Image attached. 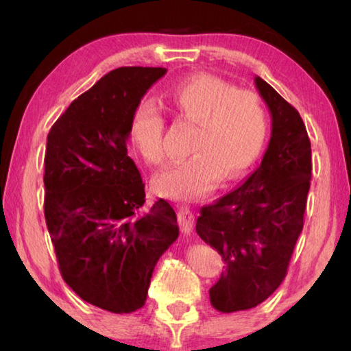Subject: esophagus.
<instances>
[{"label":"esophagus","instance_id":"obj_1","mask_svg":"<svg viewBox=\"0 0 351 351\" xmlns=\"http://www.w3.org/2000/svg\"><path fill=\"white\" fill-rule=\"evenodd\" d=\"M178 221H180L181 230L184 234H190L195 224V217L189 206H180L178 207Z\"/></svg>","mask_w":351,"mask_h":351}]
</instances>
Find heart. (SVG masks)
I'll return each instance as SVG.
<instances>
[{
    "label": "heart",
    "mask_w": 351,
    "mask_h": 351,
    "mask_svg": "<svg viewBox=\"0 0 351 351\" xmlns=\"http://www.w3.org/2000/svg\"><path fill=\"white\" fill-rule=\"evenodd\" d=\"M165 105L176 117L195 123L189 152L193 153L154 180L159 193L170 198H195L212 190L219 180H235L258 158L268 117L257 94L234 90L218 77L195 74L167 93ZM164 117L156 104L142 100L130 125L134 147L145 161L167 162Z\"/></svg>",
    "instance_id": "obj_1"
}]
</instances>
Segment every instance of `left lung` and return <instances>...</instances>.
<instances>
[{
    "label": "left lung",
    "mask_w": 351,
    "mask_h": 351,
    "mask_svg": "<svg viewBox=\"0 0 351 351\" xmlns=\"http://www.w3.org/2000/svg\"><path fill=\"white\" fill-rule=\"evenodd\" d=\"M271 111V139L261 164L239 189L204 206L197 234L221 255L226 271L209 289L221 313L257 306L280 287L304 229L311 144L293 105L255 75Z\"/></svg>",
    "instance_id": "1"
}]
</instances>
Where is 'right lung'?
Returning a JSON list of instances; mask_svg holds the SVG:
<instances>
[{
	"label": "right lung",
	"mask_w": 351,
	"mask_h": 351,
	"mask_svg": "<svg viewBox=\"0 0 351 351\" xmlns=\"http://www.w3.org/2000/svg\"><path fill=\"white\" fill-rule=\"evenodd\" d=\"M165 68L104 75L52 125L45 154V218L58 269L94 306H144L154 266L180 228L167 201L145 209V184L127 141L133 112Z\"/></svg>",
	"instance_id": "obj_1"
}]
</instances>
